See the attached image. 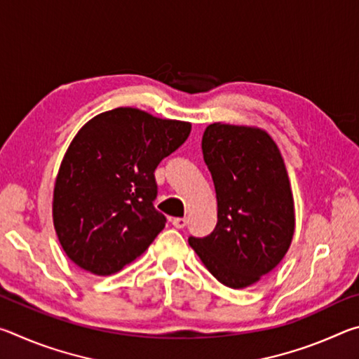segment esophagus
Masks as SVG:
<instances>
[{
    "instance_id": "obj_1",
    "label": "esophagus",
    "mask_w": 359,
    "mask_h": 359,
    "mask_svg": "<svg viewBox=\"0 0 359 359\" xmlns=\"http://www.w3.org/2000/svg\"><path fill=\"white\" fill-rule=\"evenodd\" d=\"M172 224H174V226L175 228H177V229H182V228H185L187 226V218H182V217H177V218H172Z\"/></svg>"
}]
</instances>
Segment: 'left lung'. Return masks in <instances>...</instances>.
I'll list each match as a JSON object with an SVG mask.
<instances>
[{
    "instance_id": "8db88e82",
    "label": "left lung",
    "mask_w": 359,
    "mask_h": 359,
    "mask_svg": "<svg viewBox=\"0 0 359 359\" xmlns=\"http://www.w3.org/2000/svg\"><path fill=\"white\" fill-rule=\"evenodd\" d=\"M203 155L217 193V226L188 239L218 282L239 290L269 274L294 234V203L277 144L253 126L212 123Z\"/></svg>"
}]
</instances>
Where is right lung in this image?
Here are the masks:
<instances>
[{"instance_id":"add662e5","label":"right lung","mask_w":359,"mask_h":359,"mask_svg":"<svg viewBox=\"0 0 359 359\" xmlns=\"http://www.w3.org/2000/svg\"><path fill=\"white\" fill-rule=\"evenodd\" d=\"M187 121L117 107L72 139L53 188V226L71 261L111 276L147 250L165 228L154 208L155 169L190 136Z\"/></svg>"}]
</instances>
